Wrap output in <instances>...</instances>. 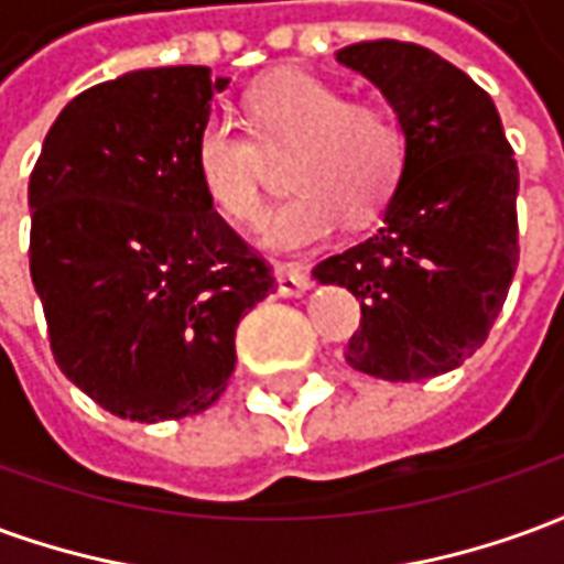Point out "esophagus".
Segmentation results:
<instances>
[{"mask_svg":"<svg viewBox=\"0 0 564 564\" xmlns=\"http://www.w3.org/2000/svg\"><path fill=\"white\" fill-rule=\"evenodd\" d=\"M311 290V274L299 262H281L278 265V293L281 295H302Z\"/></svg>","mask_w":564,"mask_h":564,"instance_id":"34e87169","label":"esophagus"}]
</instances>
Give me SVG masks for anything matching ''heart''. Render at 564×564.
Wrapping results in <instances>:
<instances>
[{"label": "heart", "instance_id": "obj_1", "mask_svg": "<svg viewBox=\"0 0 564 564\" xmlns=\"http://www.w3.org/2000/svg\"><path fill=\"white\" fill-rule=\"evenodd\" d=\"M247 127L210 117L198 129L193 162L210 208L235 226L262 220L263 150L295 144L286 181L295 193L265 223L278 250L317 245L341 220L366 223L387 208L402 181L404 135L380 105L350 102L335 84L307 72H281L247 93Z\"/></svg>", "mask_w": 564, "mask_h": 564}]
</instances>
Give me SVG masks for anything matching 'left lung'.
<instances>
[{
    "mask_svg": "<svg viewBox=\"0 0 564 564\" xmlns=\"http://www.w3.org/2000/svg\"><path fill=\"white\" fill-rule=\"evenodd\" d=\"M338 63L366 75L399 117L402 181L383 226L323 259L314 278L347 286L362 323L344 359L411 383L459 368L486 341L520 262V172L489 93L411 42H359Z\"/></svg>",
    "mask_w": 564,
    "mask_h": 564,
    "instance_id": "1",
    "label": "left lung"
}]
</instances>
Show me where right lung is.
I'll return each instance as SVG.
<instances>
[{
  "mask_svg": "<svg viewBox=\"0 0 564 564\" xmlns=\"http://www.w3.org/2000/svg\"><path fill=\"white\" fill-rule=\"evenodd\" d=\"M229 78L139 68L59 111L30 174V274L59 371L120 420L208 411L271 265L198 184L193 148Z\"/></svg>",
  "mask_w": 564,
  "mask_h": 564,
  "instance_id": "add662e5",
  "label": "right lung"
}]
</instances>
